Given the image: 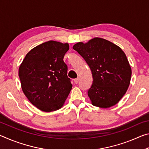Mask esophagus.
Wrapping results in <instances>:
<instances>
[{
    "mask_svg": "<svg viewBox=\"0 0 149 149\" xmlns=\"http://www.w3.org/2000/svg\"><path fill=\"white\" fill-rule=\"evenodd\" d=\"M74 82H75V84H77L78 82H79V78H78V77L75 78V79H74Z\"/></svg>",
    "mask_w": 149,
    "mask_h": 149,
    "instance_id": "34e87169",
    "label": "esophagus"
}]
</instances>
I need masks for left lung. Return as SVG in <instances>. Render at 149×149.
<instances>
[{
  "label": "left lung",
  "mask_w": 149,
  "mask_h": 149,
  "mask_svg": "<svg viewBox=\"0 0 149 149\" xmlns=\"http://www.w3.org/2000/svg\"><path fill=\"white\" fill-rule=\"evenodd\" d=\"M73 49L91 70L93 81L88 96L92 104L107 108L117 104L127 91L132 77L131 66L121 48L95 37L87 43L77 42Z\"/></svg>",
  "instance_id": "obj_1"
}]
</instances>
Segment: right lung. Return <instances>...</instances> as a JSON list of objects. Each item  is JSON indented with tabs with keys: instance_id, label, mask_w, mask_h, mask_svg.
<instances>
[{
	"instance_id": "1",
	"label": "right lung",
	"mask_w": 149,
	"mask_h": 149,
	"mask_svg": "<svg viewBox=\"0 0 149 149\" xmlns=\"http://www.w3.org/2000/svg\"><path fill=\"white\" fill-rule=\"evenodd\" d=\"M68 43L49 41L31 49L19 68L22 89L32 104L44 112L60 109L72 85L63 60Z\"/></svg>"
}]
</instances>
